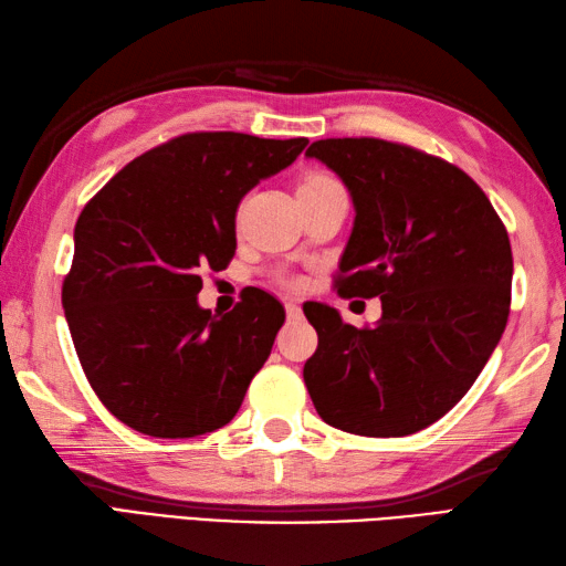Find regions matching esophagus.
<instances>
[{"mask_svg": "<svg viewBox=\"0 0 566 566\" xmlns=\"http://www.w3.org/2000/svg\"><path fill=\"white\" fill-rule=\"evenodd\" d=\"M284 308H286V318H292V321L302 318V306H298V302H286Z\"/></svg>", "mask_w": 566, "mask_h": 566, "instance_id": "1", "label": "esophagus"}]
</instances>
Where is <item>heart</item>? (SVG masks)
Here are the masks:
<instances>
[{"label":"heart","instance_id":"obj_1","mask_svg":"<svg viewBox=\"0 0 566 566\" xmlns=\"http://www.w3.org/2000/svg\"><path fill=\"white\" fill-rule=\"evenodd\" d=\"M331 177H323V175H314V177H308V179H304L302 185H311V182H328Z\"/></svg>","mask_w":566,"mask_h":566}]
</instances>
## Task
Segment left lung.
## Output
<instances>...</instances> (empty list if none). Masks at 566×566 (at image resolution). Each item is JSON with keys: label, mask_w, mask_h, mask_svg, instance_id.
Wrapping results in <instances>:
<instances>
[{"label": "left lung", "mask_w": 566, "mask_h": 566, "mask_svg": "<svg viewBox=\"0 0 566 566\" xmlns=\"http://www.w3.org/2000/svg\"><path fill=\"white\" fill-rule=\"evenodd\" d=\"M306 155L331 167L355 203L338 294L381 298L375 328L304 304L318 333L304 365L311 401L345 432L411 436L462 399L506 328V226L472 177L411 146L326 138Z\"/></svg>", "instance_id": "left-lung-1"}]
</instances>
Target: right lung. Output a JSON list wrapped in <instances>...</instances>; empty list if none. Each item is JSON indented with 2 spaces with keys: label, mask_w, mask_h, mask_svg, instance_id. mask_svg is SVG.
<instances>
[{
  "label": "right lung",
  "mask_w": 566,
  "mask_h": 566,
  "mask_svg": "<svg viewBox=\"0 0 566 566\" xmlns=\"http://www.w3.org/2000/svg\"><path fill=\"white\" fill-rule=\"evenodd\" d=\"M306 138L185 134L130 160L75 226L63 308L80 365L109 411L153 438L231 423L270 357L284 306L250 286L233 311L201 308L203 268L235 255V211Z\"/></svg>",
  "instance_id": "add662e5"
}]
</instances>
